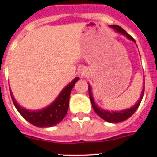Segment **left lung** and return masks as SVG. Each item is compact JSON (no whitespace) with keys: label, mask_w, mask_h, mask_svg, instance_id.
<instances>
[{"label":"left lung","mask_w":157,"mask_h":157,"mask_svg":"<svg viewBox=\"0 0 157 157\" xmlns=\"http://www.w3.org/2000/svg\"><path fill=\"white\" fill-rule=\"evenodd\" d=\"M111 27H112L113 29L116 30L119 33H121L122 34H124L125 36H127V38H129L131 41H134L135 42V40L129 34H127L126 30L122 28L121 27L118 26V25H111ZM88 90H89V96H90V99L91 104H92L93 109L95 111V112L101 118H102L103 120H105V121L109 122V123H120V122L123 121V120H127L128 118H130V116L134 114L135 111L137 110V109L138 108V106L141 104V101L142 100L144 95V91H145V88H143V90L141 94V97L139 98V101L134 107L130 108V109H126V110L120 111V112H110V111H106L104 110V109H100L99 107H98V105H96L95 102H94V100L92 97V94H91V88L89 85L88 86Z\"/></svg>","instance_id":"obj_1"}]
</instances>
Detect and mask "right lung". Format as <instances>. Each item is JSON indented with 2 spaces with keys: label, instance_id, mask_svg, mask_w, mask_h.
Returning a JSON list of instances; mask_svg holds the SVG:
<instances>
[{
  "label": "right lung",
  "instance_id": "1",
  "mask_svg": "<svg viewBox=\"0 0 157 157\" xmlns=\"http://www.w3.org/2000/svg\"><path fill=\"white\" fill-rule=\"evenodd\" d=\"M79 78H75L70 84L63 88L55 101L49 106L39 111H30L23 109L17 104L10 92L13 104L19 114L32 125L38 127H52L62 121L66 116L69 107V98L72 88Z\"/></svg>",
  "mask_w": 157,
  "mask_h": 157
}]
</instances>
